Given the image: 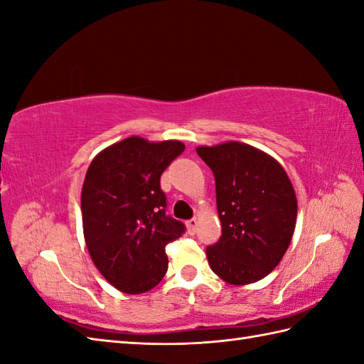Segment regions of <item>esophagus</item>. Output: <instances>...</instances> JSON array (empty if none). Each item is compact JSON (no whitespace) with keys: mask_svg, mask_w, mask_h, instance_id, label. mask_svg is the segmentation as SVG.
Returning <instances> with one entry per match:
<instances>
[{"mask_svg":"<svg viewBox=\"0 0 364 364\" xmlns=\"http://www.w3.org/2000/svg\"><path fill=\"white\" fill-rule=\"evenodd\" d=\"M186 227H188V231L191 235H194L196 233V230H197V219L196 218H192V219H189L188 222H186Z\"/></svg>","mask_w":364,"mask_h":364,"instance_id":"obj_1","label":"esophagus"}]
</instances>
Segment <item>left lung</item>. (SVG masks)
I'll return each instance as SVG.
<instances>
[{
	"label": "left lung",
	"mask_w": 364,
	"mask_h": 364,
	"mask_svg": "<svg viewBox=\"0 0 364 364\" xmlns=\"http://www.w3.org/2000/svg\"><path fill=\"white\" fill-rule=\"evenodd\" d=\"M213 170L222 236L206 247L215 275L249 284L272 272L288 250L297 219V198L283 167L255 146L227 142L198 146Z\"/></svg>",
	"instance_id": "left-lung-1"
}]
</instances>
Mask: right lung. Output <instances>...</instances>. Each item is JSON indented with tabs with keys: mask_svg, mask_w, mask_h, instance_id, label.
I'll return each mask as SVG.
<instances>
[{
	"mask_svg": "<svg viewBox=\"0 0 364 364\" xmlns=\"http://www.w3.org/2000/svg\"><path fill=\"white\" fill-rule=\"evenodd\" d=\"M184 151L180 141L128 137L90 162L81 192L82 230L97 269L114 288L142 294L164 278L166 245L186 227L167 215L161 175Z\"/></svg>",
	"mask_w": 364,
	"mask_h": 364,
	"instance_id": "right-lung-1",
	"label": "right lung"
}]
</instances>
